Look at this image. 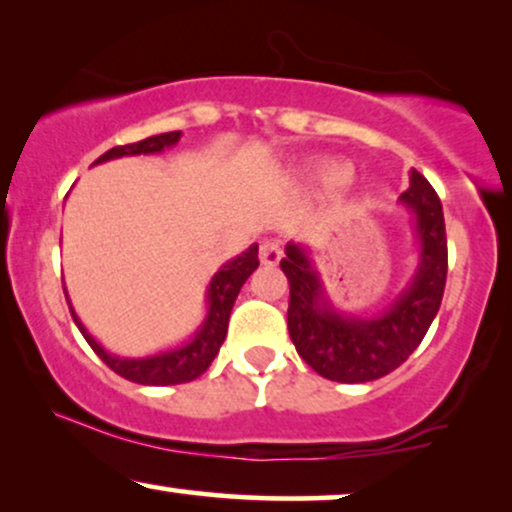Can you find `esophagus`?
Returning <instances> with one entry per match:
<instances>
[{
	"mask_svg": "<svg viewBox=\"0 0 512 512\" xmlns=\"http://www.w3.org/2000/svg\"><path fill=\"white\" fill-rule=\"evenodd\" d=\"M283 257V248L276 241H264L260 248V260L264 267H276Z\"/></svg>",
	"mask_w": 512,
	"mask_h": 512,
	"instance_id": "34e87169",
	"label": "esophagus"
}]
</instances>
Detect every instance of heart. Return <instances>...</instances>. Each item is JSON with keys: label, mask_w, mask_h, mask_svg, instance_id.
<instances>
[{"label": "heart", "mask_w": 512, "mask_h": 512, "mask_svg": "<svg viewBox=\"0 0 512 512\" xmlns=\"http://www.w3.org/2000/svg\"><path fill=\"white\" fill-rule=\"evenodd\" d=\"M349 175H351V168L346 166V163L323 161L311 170L309 182L313 187H320V189H335L339 185H344V182L349 180Z\"/></svg>", "instance_id": "heart-1"}]
</instances>
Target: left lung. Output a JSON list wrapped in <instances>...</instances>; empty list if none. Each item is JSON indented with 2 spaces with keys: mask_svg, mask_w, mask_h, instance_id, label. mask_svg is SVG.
<instances>
[{
  "mask_svg": "<svg viewBox=\"0 0 512 512\" xmlns=\"http://www.w3.org/2000/svg\"><path fill=\"white\" fill-rule=\"evenodd\" d=\"M400 206L412 215L417 269L398 297L377 316H353L337 309L311 248L290 241L281 269L290 281L288 330L299 356L320 377L365 384L403 365L421 344L440 309L447 281V236L438 194L417 170Z\"/></svg>",
  "mask_w": 512,
  "mask_h": 512,
  "instance_id": "obj_1",
  "label": "left lung"
}]
</instances>
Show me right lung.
<instances>
[{
	"instance_id": "add662e5",
	"label": "right lung",
	"mask_w": 512,
	"mask_h": 512,
	"mask_svg": "<svg viewBox=\"0 0 512 512\" xmlns=\"http://www.w3.org/2000/svg\"><path fill=\"white\" fill-rule=\"evenodd\" d=\"M182 138V131H173V133H161V135H152V138H145L140 142H133V145H124V147H112L109 152H105L98 159L93 161V166L105 161H114L121 159V156H140V154H161L166 149L175 147ZM257 250L260 245L252 243L248 250L241 252V255L231 257L229 262H224L220 269L215 271V276L210 278L208 290H206V316H203L201 325L196 327L194 335L187 339V342L170 346L166 351H156L149 353V356H117V353L107 351L98 339H95L91 332L86 330V325L81 323V318L74 311V306L70 302V295H67L65 288V297L67 304H70L72 318L77 327L81 330V335L91 349L98 353L102 363H105L109 370H114L119 377H124L128 381H135V384H145V386H173V384H187V381H194L196 377H201L203 372L208 370L210 363H213L217 351L227 337V325H229V316L231 309H234V302L241 292L243 283L252 276V271L260 267V260H257Z\"/></svg>"
}]
</instances>
